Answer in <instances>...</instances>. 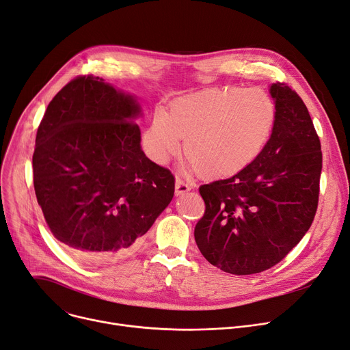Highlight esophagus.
Listing matches in <instances>:
<instances>
[{"mask_svg": "<svg viewBox=\"0 0 350 350\" xmlns=\"http://www.w3.org/2000/svg\"><path fill=\"white\" fill-rule=\"evenodd\" d=\"M190 190H191V186L189 185V183H186L185 180H181V178L176 180V194L177 196L185 194V193H187Z\"/></svg>", "mask_w": 350, "mask_h": 350, "instance_id": "1", "label": "esophagus"}]
</instances>
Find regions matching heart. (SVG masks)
Instances as JSON below:
<instances>
[{"mask_svg":"<svg viewBox=\"0 0 350 350\" xmlns=\"http://www.w3.org/2000/svg\"><path fill=\"white\" fill-rule=\"evenodd\" d=\"M278 106L264 88L223 86L196 92L157 110L144 133L147 154L159 164L176 156L186 138V169L211 178L240 173L268 146Z\"/></svg>","mask_w":350,"mask_h":350,"instance_id":"b5f03b06","label":"heart"}]
</instances>
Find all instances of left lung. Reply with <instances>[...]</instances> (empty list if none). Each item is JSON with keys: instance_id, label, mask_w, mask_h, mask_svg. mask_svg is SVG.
Returning <instances> with one entry per match:
<instances>
[{"instance_id": "left-lung-1", "label": "left lung", "mask_w": 350, "mask_h": 350, "mask_svg": "<svg viewBox=\"0 0 350 350\" xmlns=\"http://www.w3.org/2000/svg\"><path fill=\"white\" fill-rule=\"evenodd\" d=\"M278 120L265 150L235 176L200 186L206 211L194 228L214 267L251 275L281 262L314 221L322 172L321 140L301 96L271 86Z\"/></svg>"}]
</instances>
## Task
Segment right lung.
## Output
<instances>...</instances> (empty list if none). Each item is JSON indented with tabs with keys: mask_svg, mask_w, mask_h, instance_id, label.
<instances>
[{
	"mask_svg": "<svg viewBox=\"0 0 350 350\" xmlns=\"http://www.w3.org/2000/svg\"><path fill=\"white\" fill-rule=\"evenodd\" d=\"M131 95L94 75L49 102L32 156L33 189L58 241L85 261L132 252L174 196V176L146 157Z\"/></svg>",
	"mask_w": 350,
	"mask_h": 350,
	"instance_id": "obj_1",
	"label": "right lung"
}]
</instances>
